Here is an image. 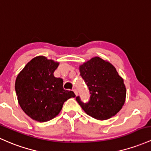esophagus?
I'll return each instance as SVG.
<instances>
[{
	"instance_id": "esophagus-1",
	"label": "esophagus",
	"mask_w": 151,
	"mask_h": 151,
	"mask_svg": "<svg viewBox=\"0 0 151 151\" xmlns=\"http://www.w3.org/2000/svg\"><path fill=\"white\" fill-rule=\"evenodd\" d=\"M73 91L74 93H75V94H76V96H77V95H78V91L76 90V89H73Z\"/></svg>"
}]
</instances>
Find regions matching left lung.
Here are the masks:
<instances>
[{"label":"left lung","mask_w":151,"mask_h":151,"mask_svg":"<svg viewBox=\"0 0 151 151\" xmlns=\"http://www.w3.org/2000/svg\"><path fill=\"white\" fill-rule=\"evenodd\" d=\"M79 69L90 92L88 102H83L79 96L76 97L83 111L99 120L109 119L119 112L125 101L126 88L114 66L95 57Z\"/></svg>","instance_id":"8db88e82"}]
</instances>
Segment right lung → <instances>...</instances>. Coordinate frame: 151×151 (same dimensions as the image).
I'll return each instance as SVG.
<instances>
[{
  "instance_id": "obj_1",
  "label": "right lung",
  "mask_w": 151,
  "mask_h": 151,
  "mask_svg": "<svg viewBox=\"0 0 151 151\" xmlns=\"http://www.w3.org/2000/svg\"><path fill=\"white\" fill-rule=\"evenodd\" d=\"M59 63L44 56L29 61L17 78L15 90L22 110L35 120L44 122L53 119L64 102L76 95L63 88V80L53 75Z\"/></svg>"
}]
</instances>
